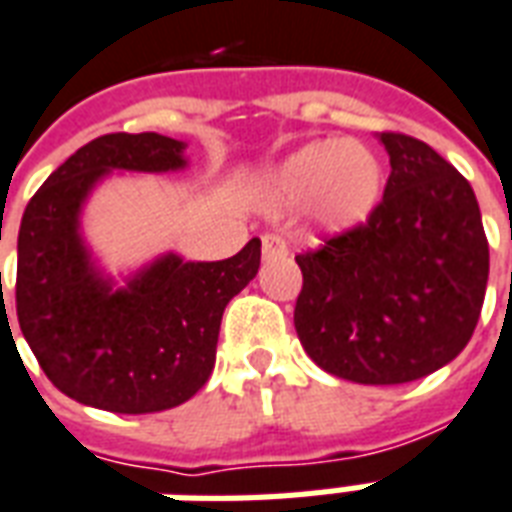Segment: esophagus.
<instances>
[{
	"mask_svg": "<svg viewBox=\"0 0 512 512\" xmlns=\"http://www.w3.org/2000/svg\"><path fill=\"white\" fill-rule=\"evenodd\" d=\"M287 244L285 238L274 236V233H266L263 236V260H274V257H285Z\"/></svg>",
	"mask_w": 512,
	"mask_h": 512,
	"instance_id": "1",
	"label": "esophagus"
}]
</instances>
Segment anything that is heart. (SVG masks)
Returning <instances> with one entry per match:
<instances>
[{
	"mask_svg": "<svg viewBox=\"0 0 512 512\" xmlns=\"http://www.w3.org/2000/svg\"><path fill=\"white\" fill-rule=\"evenodd\" d=\"M268 187L279 206H306L320 225L347 230L380 203L382 162L363 140H314L271 173Z\"/></svg>",
	"mask_w": 512,
	"mask_h": 512,
	"instance_id": "obj_1",
	"label": "heart"
}]
</instances>
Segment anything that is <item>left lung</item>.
Returning a JSON list of instances; mask_svg holds the SVG:
<instances>
[{
	"mask_svg": "<svg viewBox=\"0 0 512 512\" xmlns=\"http://www.w3.org/2000/svg\"><path fill=\"white\" fill-rule=\"evenodd\" d=\"M391 176L361 225L295 255V331L333 377L399 385L437 372L475 333L488 241L469 181L429 143L382 132Z\"/></svg>",
	"mask_w": 512,
	"mask_h": 512,
	"instance_id": "8db88e82",
	"label": "left lung"
}]
</instances>
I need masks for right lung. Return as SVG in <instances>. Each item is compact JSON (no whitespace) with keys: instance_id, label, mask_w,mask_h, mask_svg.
Listing matches in <instances>:
<instances>
[{"instance_id":"1","label":"right lung","mask_w":512,"mask_h":512,"mask_svg":"<svg viewBox=\"0 0 512 512\" xmlns=\"http://www.w3.org/2000/svg\"><path fill=\"white\" fill-rule=\"evenodd\" d=\"M181 151V140L157 132L100 135L48 176L21 219L15 274L21 333L45 377L97 410L143 415L192 399L217 361L227 301L260 268V238H252L217 263L162 257L124 290H111L97 274L78 236L86 195L113 168H184Z\"/></svg>"}]
</instances>
